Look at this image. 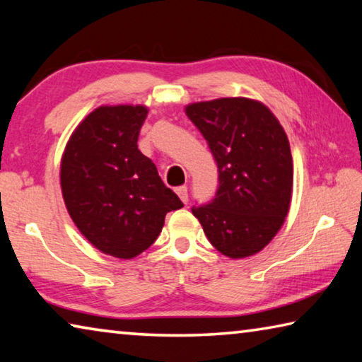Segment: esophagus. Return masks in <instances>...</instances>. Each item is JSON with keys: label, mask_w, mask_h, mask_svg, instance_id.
Wrapping results in <instances>:
<instances>
[{"label": "esophagus", "mask_w": 362, "mask_h": 362, "mask_svg": "<svg viewBox=\"0 0 362 362\" xmlns=\"http://www.w3.org/2000/svg\"><path fill=\"white\" fill-rule=\"evenodd\" d=\"M175 193L179 194V198L182 199V203H187V201H188V189H187L185 185L175 188Z\"/></svg>", "instance_id": "esophagus-1"}]
</instances>
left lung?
<instances>
[{
    "instance_id": "left-lung-1",
    "label": "left lung",
    "mask_w": 362,
    "mask_h": 362,
    "mask_svg": "<svg viewBox=\"0 0 362 362\" xmlns=\"http://www.w3.org/2000/svg\"><path fill=\"white\" fill-rule=\"evenodd\" d=\"M185 113L218 168L216 198L193 216L220 254L246 259L260 252L291 207L293 164L284 127L265 103L247 97L188 103Z\"/></svg>"
}]
</instances>
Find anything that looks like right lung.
<instances>
[{
	"instance_id": "obj_1",
	"label": "right lung",
	"mask_w": 362,
	"mask_h": 362,
	"mask_svg": "<svg viewBox=\"0 0 362 362\" xmlns=\"http://www.w3.org/2000/svg\"><path fill=\"white\" fill-rule=\"evenodd\" d=\"M145 105H100L71 132L60 188L76 228L100 252L129 260L148 249L170 211L183 207L137 148Z\"/></svg>"
}]
</instances>
